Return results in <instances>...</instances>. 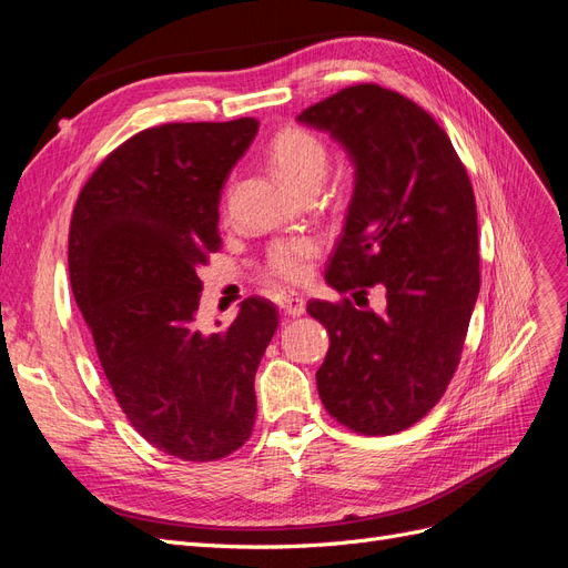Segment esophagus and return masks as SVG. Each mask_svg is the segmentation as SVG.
<instances>
[{
  "label": "esophagus",
  "instance_id": "1",
  "mask_svg": "<svg viewBox=\"0 0 568 568\" xmlns=\"http://www.w3.org/2000/svg\"><path fill=\"white\" fill-rule=\"evenodd\" d=\"M280 307L288 317H301L305 313V301L301 296H286V298H282Z\"/></svg>",
  "mask_w": 568,
  "mask_h": 568
}]
</instances>
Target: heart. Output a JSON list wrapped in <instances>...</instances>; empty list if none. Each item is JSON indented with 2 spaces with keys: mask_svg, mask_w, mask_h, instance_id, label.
Instances as JSON below:
<instances>
[{
  "mask_svg": "<svg viewBox=\"0 0 568 568\" xmlns=\"http://www.w3.org/2000/svg\"><path fill=\"white\" fill-rule=\"evenodd\" d=\"M267 163L296 192L311 194L317 192L326 178V170H329V149L315 132L288 125L270 140ZM317 253L320 244L313 236L277 239L265 253V280L277 284H301Z\"/></svg>",
  "mask_w": 568,
  "mask_h": 568,
  "instance_id": "heart-1",
  "label": "heart"
}]
</instances>
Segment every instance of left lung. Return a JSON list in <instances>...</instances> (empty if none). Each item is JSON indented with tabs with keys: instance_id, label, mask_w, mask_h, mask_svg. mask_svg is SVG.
Returning <instances> with one entry per match:
<instances>
[{
	"instance_id": "8db88e82",
	"label": "left lung",
	"mask_w": 568,
	"mask_h": 568,
	"mask_svg": "<svg viewBox=\"0 0 568 568\" xmlns=\"http://www.w3.org/2000/svg\"><path fill=\"white\" fill-rule=\"evenodd\" d=\"M298 120L329 132L355 165L324 277L359 307L307 303L329 332L320 398L351 432L398 434L432 412L459 365L480 286L474 189L436 120L379 84H353ZM376 283L387 288L384 312L366 301Z\"/></svg>"
}]
</instances>
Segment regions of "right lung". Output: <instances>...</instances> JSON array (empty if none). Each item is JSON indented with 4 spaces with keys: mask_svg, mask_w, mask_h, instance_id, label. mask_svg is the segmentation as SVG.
Segmentation results:
<instances>
[{
    "mask_svg": "<svg viewBox=\"0 0 568 568\" xmlns=\"http://www.w3.org/2000/svg\"><path fill=\"white\" fill-rule=\"evenodd\" d=\"M255 132V118L142 130L82 186L68 234L73 296L120 409L153 448L186 462L248 440L253 379L280 324L257 296L225 332L196 324L220 192Z\"/></svg>",
    "mask_w": 568,
    "mask_h": 568,
    "instance_id": "obj_1",
    "label": "right lung"
}]
</instances>
